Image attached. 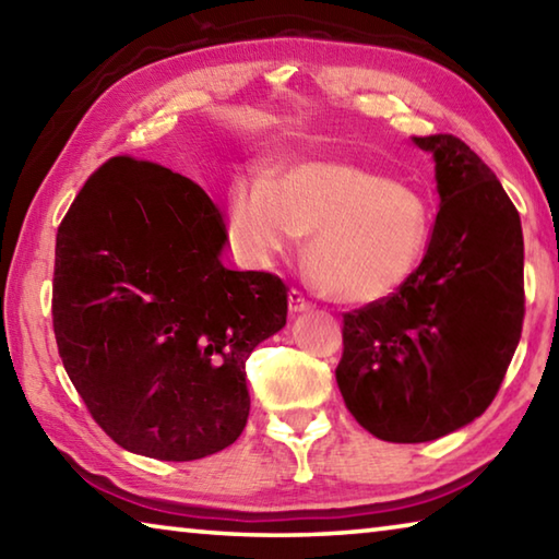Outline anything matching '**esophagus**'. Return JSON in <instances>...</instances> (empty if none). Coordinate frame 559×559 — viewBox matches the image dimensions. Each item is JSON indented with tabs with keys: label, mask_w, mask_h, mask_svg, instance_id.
Masks as SVG:
<instances>
[{
	"label": "esophagus",
	"mask_w": 559,
	"mask_h": 559,
	"mask_svg": "<svg viewBox=\"0 0 559 559\" xmlns=\"http://www.w3.org/2000/svg\"><path fill=\"white\" fill-rule=\"evenodd\" d=\"M310 306H313V302H310L306 296H302L298 288H290L288 290V308H290V313H306V310H310Z\"/></svg>",
	"instance_id": "esophagus-1"
}]
</instances>
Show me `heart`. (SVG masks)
<instances>
[{
    "label": "heart",
    "mask_w": 559,
    "mask_h": 559,
    "mask_svg": "<svg viewBox=\"0 0 559 559\" xmlns=\"http://www.w3.org/2000/svg\"><path fill=\"white\" fill-rule=\"evenodd\" d=\"M236 243L269 261L308 236L306 261L328 296L377 302L409 283L431 239L429 202L374 169L302 159L261 179H241L229 197Z\"/></svg>",
    "instance_id": "1"
}]
</instances>
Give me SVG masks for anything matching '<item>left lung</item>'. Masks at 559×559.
Instances as JSON below:
<instances>
[{
    "mask_svg": "<svg viewBox=\"0 0 559 559\" xmlns=\"http://www.w3.org/2000/svg\"><path fill=\"white\" fill-rule=\"evenodd\" d=\"M433 155L441 206L419 271L394 296L343 316L335 377L377 439L421 443L488 409L525 316L520 214L490 167L453 135Z\"/></svg>",
    "mask_w": 559,
    "mask_h": 559,
    "instance_id": "1",
    "label": "left lung"
}]
</instances>
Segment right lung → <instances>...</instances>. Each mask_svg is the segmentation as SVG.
Listing matches in <instances>:
<instances>
[{
    "label": "right lung",
    "instance_id": "add662e5",
    "mask_svg": "<svg viewBox=\"0 0 559 559\" xmlns=\"http://www.w3.org/2000/svg\"><path fill=\"white\" fill-rule=\"evenodd\" d=\"M229 236L204 189L112 157L56 234L53 333L75 392L126 451L212 456L249 419L246 359L286 325L288 288L222 263Z\"/></svg>",
    "mask_w": 559,
    "mask_h": 559
}]
</instances>
